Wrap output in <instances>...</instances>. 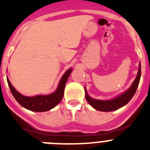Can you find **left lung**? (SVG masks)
<instances>
[{
  "mask_svg": "<svg viewBox=\"0 0 150 150\" xmlns=\"http://www.w3.org/2000/svg\"><path fill=\"white\" fill-rule=\"evenodd\" d=\"M140 76H141V69H140V64L137 77L134 79L132 86L130 87L125 92L120 95V96H118L116 98L112 99V100H100L90 98L88 94H87L86 89L85 88V90H86V99L89 103L90 105L94 107L97 110L103 111V112H110V111L116 110L120 109V107L128 104V102L131 100V99L133 98L135 92L137 91V87H138Z\"/></svg>",
  "mask_w": 150,
  "mask_h": 150,
  "instance_id": "8db88e82",
  "label": "left lung"
}]
</instances>
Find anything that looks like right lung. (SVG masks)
<instances>
[{
  "mask_svg": "<svg viewBox=\"0 0 150 150\" xmlns=\"http://www.w3.org/2000/svg\"><path fill=\"white\" fill-rule=\"evenodd\" d=\"M72 72V69H68L60 80L59 86L54 93L49 95H38L34 97H26L18 93V91L13 88L10 80L7 79V83L10 87L12 95L15 98L18 104L29 110L34 112H45L55 107L62 100L64 96V87L68 77Z\"/></svg>",
  "mask_w": 150,
  "mask_h": 150,
  "instance_id": "obj_1",
  "label": "right lung"
}]
</instances>
